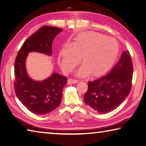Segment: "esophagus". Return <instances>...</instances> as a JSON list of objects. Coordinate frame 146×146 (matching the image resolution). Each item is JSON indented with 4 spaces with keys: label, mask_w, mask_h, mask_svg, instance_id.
I'll return each mask as SVG.
<instances>
[{
    "label": "esophagus",
    "mask_w": 146,
    "mask_h": 146,
    "mask_svg": "<svg viewBox=\"0 0 146 146\" xmlns=\"http://www.w3.org/2000/svg\"><path fill=\"white\" fill-rule=\"evenodd\" d=\"M78 82V80L75 79H68V84H72V83H77Z\"/></svg>",
    "instance_id": "esophagus-1"
}]
</instances>
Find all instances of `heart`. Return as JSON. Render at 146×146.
<instances>
[{
  "mask_svg": "<svg viewBox=\"0 0 146 146\" xmlns=\"http://www.w3.org/2000/svg\"><path fill=\"white\" fill-rule=\"evenodd\" d=\"M117 40L100 33L88 32L79 34L72 43L63 45L58 55V63L66 74L70 72L81 62L84 63L77 72L86 77L92 72L94 76L107 73L114 65L119 54Z\"/></svg>",
  "mask_w": 146,
  "mask_h": 146,
  "instance_id": "1",
  "label": "heart"
}]
</instances>
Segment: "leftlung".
Instances as JSON below:
<instances>
[{"label":"left lung","instance_id":"obj_1","mask_svg":"<svg viewBox=\"0 0 146 146\" xmlns=\"http://www.w3.org/2000/svg\"><path fill=\"white\" fill-rule=\"evenodd\" d=\"M133 64L130 52L124 51L119 62L107 75L88 82L84 102L98 113L106 114L119 106L132 86Z\"/></svg>","mask_w":146,"mask_h":146}]
</instances>
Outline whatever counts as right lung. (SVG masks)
<instances>
[{
    "label": "right lung",
    "instance_id": "1",
    "mask_svg": "<svg viewBox=\"0 0 146 146\" xmlns=\"http://www.w3.org/2000/svg\"><path fill=\"white\" fill-rule=\"evenodd\" d=\"M58 27L44 26L27 39L18 53L15 63L16 96L30 112L44 115L53 111L61 103L66 77L57 73L42 81H35L27 73L25 60L29 52L37 51L50 56L56 35L62 31Z\"/></svg>",
    "mask_w": 146,
    "mask_h": 146
}]
</instances>
